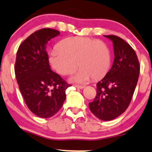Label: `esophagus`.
I'll list each match as a JSON object with an SVG mask.
<instances>
[{"label":"esophagus","instance_id":"1","mask_svg":"<svg viewBox=\"0 0 152 152\" xmlns=\"http://www.w3.org/2000/svg\"><path fill=\"white\" fill-rule=\"evenodd\" d=\"M75 86L77 88H80V89H83V88H85V86H78V85H75Z\"/></svg>","mask_w":152,"mask_h":152}]
</instances>
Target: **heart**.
I'll use <instances>...</instances> for the list:
<instances>
[{"label":"heart","mask_w":152,"mask_h":152,"mask_svg":"<svg viewBox=\"0 0 152 152\" xmlns=\"http://www.w3.org/2000/svg\"><path fill=\"white\" fill-rule=\"evenodd\" d=\"M79 71L72 77L74 82L85 83L92 77L100 79L107 74L112 57L107 45L103 41L83 37H72L62 40L58 47L50 51L49 62L61 75Z\"/></svg>","instance_id":"1"}]
</instances>
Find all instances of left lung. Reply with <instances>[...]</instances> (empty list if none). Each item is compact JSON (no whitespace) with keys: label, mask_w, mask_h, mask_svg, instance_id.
<instances>
[{"label":"left lung","mask_w":152,"mask_h":152,"mask_svg":"<svg viewBox=\"0 0 152 152\" xmlns=\"http://www.w3.org/2000/svg\"><path fill=\"white\" fill-rule=\"evenodd\" d=\"M113 43L115 59L111 69L97 83V95L88 104L94 116L112 121L129 106L140 74L137 57L132 46L115 35H104Z\"/></svg>","instance_id":"obj_1"}]
</instances>
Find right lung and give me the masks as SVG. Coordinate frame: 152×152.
Segmentation results:
<instances>
[{"instance_id":"right-lung-1","label":"right lung","mask_w":152,"mask_h":152,"mask_svg":"<svg viewBox=\"0 0 152 152\" xmlns=\"http://www.w3.org/2000/svg\"><path fill=\"white\" fill-rule=\"evenodd\" d=\"M60 31L42 28L28 36L20 45L16 55L15 72L26 104L42 118L54 116L66 100L70 86L50 69L46 43Z\"/></svg>"}]
</instances>
